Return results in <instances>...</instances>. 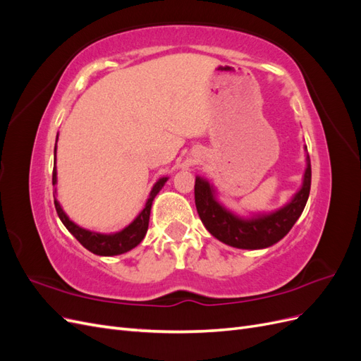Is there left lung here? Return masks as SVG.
Returning a JSON list of instances; mask_svg holds the SVG:
<instances>
[{
	"label": "left lung",
	"instance_id": "obj_1",
	"mask_svg": "<svg viewBox=\"0 0 361 361\" xmlns=\"http://www.w3.org/2000/svg\"><path fill=\"white\" fill-rule=\"evenodd\" d=\"M310 185L312 166L310 157L307 155V169L304 173L302 188L295 194L290 203L269 215L241 220L215 202L211 185L202 178H195L194 199L200 220L212 236L236 248L257 250L276 244L288 235L307 203Z\"/></svg>",
	"mask_w": 361,
	"mask_h": 361
}]
</instances>
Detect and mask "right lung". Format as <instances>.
I'll use <instances>...</instances> for the list:
<instances>
[{"label": "right lung", "mask_w": 361, "mask_h": 361, "mask_svg": "<svg viewBox=\"0 0 361 361\" xmlns=\"http://www.w3.org/2000/svg\"><path fill=\"white\" fill-rule=\"evenodd\" d=\"M54 154H56V149H54ZM56 182H57V171H56V166H54L52 183L56 185ZM166 182H167V178H162L155 183V187L150 191V195H149L145 209L140 212V215L126 228H123L122 232L114 233V235H102V233L85 231V228L76 226L75 223H72L69 220L68 215L63 212L60 203L56 199H54V204H56V211L60 216L61 223L66 226L68 231L76 239H78V243L82 247H85L87 250L92 251V253L99 255V256H116V255L126 253V251L133 250L134 247H137L141 241H143V238H145V235L147 232V227H149L152 202H154L155 195L159 192V190L164 187V183Z\"/></svg>", "instance_id": "1"}]
</instances>
